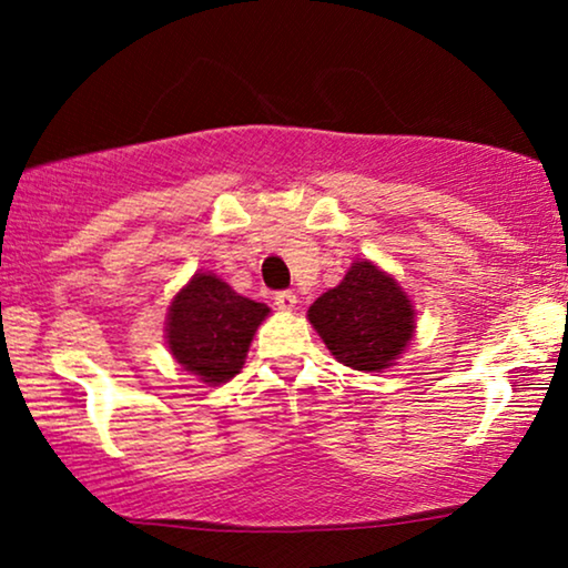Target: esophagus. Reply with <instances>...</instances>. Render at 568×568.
<instances>
[{
  "instance_id": "1",
  "label": "esophagus",
  "mask_w": 568,
  "mask_h": 568,
  "mask_svg": "<svg viewBox=\"0 0 568 568\" xmlns=\"http://www.w3.org/2000/svg\"><path fill=\"white\" fill-rule=\"evenodd\" d=\"M274 302H276L278 310H284V313H292V310L297 307V294L290 292V290L276 292V294H274Z\"/></svg>"
}]
</instances>
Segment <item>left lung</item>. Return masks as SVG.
I'll return each mask as SVG.
<instances>
[{
	"instance_id": "8db88e82",
	"label": "left lung",
	"mask_w": 568,
	"mask_h": 568,
	"mask_svg": "<svg viewBox=\"0 0 568 568\" xmlns=\"http://www.w3.org/2000/svg\"><path fill=\"white\" fill-rule=\"evenodd\" d=\"M307 321L341 364L359 372L390 367L416 331L408 294L372 261L352 263L344 282L310 305Z\"/></svg>"
}]
</instances>
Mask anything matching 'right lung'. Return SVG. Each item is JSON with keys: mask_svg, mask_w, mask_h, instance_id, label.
Listing matches in <instances>:
<instances>
[{"mask_svg": "<svg viewBox=\"0 0 568 568\" xmlns=\"http://www.w3.org/2000/svg\"><path fill=\"white\" fill-rule=\"evenodd\" d=\"M271 310L214 274H193L168 310L170 354L201 383L222 385L243 369L247 346Z\"/></svg>", "mask_w": 568, "mask_h": 568, "instance_id": "1", "label": "right lung"}]
</instances>
